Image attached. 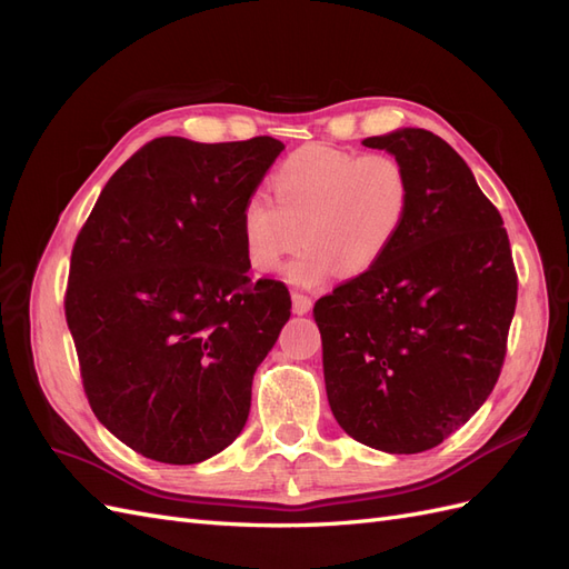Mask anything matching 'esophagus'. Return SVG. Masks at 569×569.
I'll use <instances>...</instances> for the list:
<instances>
[{"label": "esophagus", "instance_id": "obj_1", "mask_svg": "<svg viewBox=\"0 0 569 569\" xmlns=\"http://www.w3.org/2000/svg\"><path fill=\"white\" fill-rule=\"evenodd\" d=\"M311 308H313L311 297L299 295V291H295V295H291V311H295L297 316H306L308 311H311Z\"/></svg>", "mask_w": 569, "mask_h": 569}]
</instances>
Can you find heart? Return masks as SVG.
Segmentation results:
<instances>
[{
  "mask_svg": "<svg viewBox=\"0 0 569 569\" xmlns=\"http://www.w3.org/2000/svg\"><path fill=\"white\" fill-rule=\"evenodd\" d=\"M270 189L274 203L253 194L239 213L247 258L258 272H280L303 239L308 247L289 266V280L306 287L335 270L358 278L380 266L412 203V180L399 159L327 144L291 151Z\"/></svg>",
  "mask_w": 569,
  "mask_h": 569,
  "instance_id": "obj_1",
  "label": "heart"
}]
</instances>
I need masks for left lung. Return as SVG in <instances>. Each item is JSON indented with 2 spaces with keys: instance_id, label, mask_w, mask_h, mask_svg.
<instances>
[{
  "instance_id": "1",
  "label": "left lung",
  "mask_w": 569,
  "mask_h": 569,
  "mask_svg": "<svg viewBox=\"0 0 569 569\" xmlns=\"http://www.w3.org/2000/svg\"><path fill=\"white\" fill-rule=\"evenodd\" d=\"M363 144L408 168L412 203L382 263L313 308L327 401L356 441L422 453L489 399L518 274L501 213L449 142L399 128Z\"/></svg>"
}]
</instances>
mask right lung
<instances>
[{"instance_id":"1","label":"right lung","mask_w":569,"mask_h":569,"mask_svg":"<svg viewBox=\"0 0 569 569\" xmlns=\"http://www.w3.org/2000/svg\"><path fill=\"white\" fill-rule=\"evenodd\" d=\"M284 144L159 137L120 166L71 253L66 322L97 420L144 458L192 465L242 432L256 368L289 320L239 228Z\"/></svg>"}]
</instances>
